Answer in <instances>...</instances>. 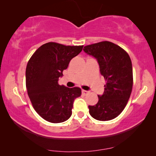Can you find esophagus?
I'll list each match as a JSON object with an SVG mask.
<instances>
[{"label":"esophagus","instance_id":"esophagus-1","mask_svg":"<svg viewBox=\"0 0 156 156\" xmlns=\"http://www.w3.org/2000/svg\"><path fill=\"white\" fill-rule=\"evenodd\" d=\"M82 92L83 94H84V95H87V94L89 93V91H86V90H82Z\"/></svg>","mask_w":156,"mask_h":156}]
</instances>
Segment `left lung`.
I'll use <instances>...</instances> for the list:
<instances>
[{"label":"left lung","instance_id":"obj_1","mask_svg":"<svg viewBox=\"0 0 156 156\" xmlns=\"http://www.w3.org/2000/svg\"><path fill=\"white\" fill-rule=\"evenodd\" d=\"M83 50L97 59L100 72L106 83L104 92L99 95L89 114L99 121H109L124 109L133 87V68L129 55L113 42L104 41L85 46Z\"/></svg>","mask_w":156,"mask_h":156}]
</instances>
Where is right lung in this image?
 Masks as SVG:
<instances>
[{
    "label": "right lung",
    "mask_w": 156,
    "mask_h": 156,
    "mask_svg": "<svg viewBox=\"0 0 156 156\" xmlns=\"http://www.w3.org/2000/svg\"><path fill=\"white\" fill-rule=\"evenodd\" d=\"M82 46L48 42L40 46L28 61L25 72L26 88L36 112L51 123H62L72 115L73 102L80 97L79 87L58 84L69 62L82 52Z\"/></svg>",
    "instance_id": "add662e5"
}]
</instances>
